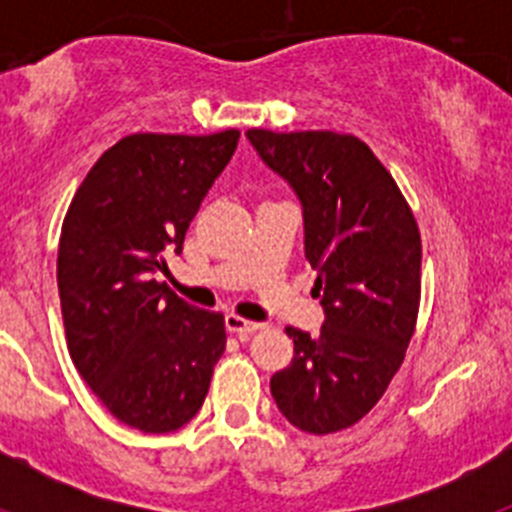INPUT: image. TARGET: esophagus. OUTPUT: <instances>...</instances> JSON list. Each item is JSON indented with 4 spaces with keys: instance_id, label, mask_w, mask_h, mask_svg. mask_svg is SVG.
Here are the masks:
<instances>
[{
    "instance_id": "34e87169",
    "label": "esophagus",
    "mask_w": 512,
    "mask_h": 512,
    "mask_svg": "<svg viewBox=\"0 0 512 512\" xmlns=\"http://www.w3.org/2000/svg\"><path fill=\"white\" fill-rule=\"evenodd\" d=\"M225 325H228L230 333H235V336H241V338H248V336H251V333H256V330L261 328L259 323H253V320L241 318V315H233V312H230L228 318H225Z\"/></svg>"
}]
</instances>
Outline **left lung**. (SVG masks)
Returning <instances> with one entry per match:
<instances>
[{"mask_svg": "<svg viewBox=\"0 0 512 512\" xmlns=\"http://www.w3.org/2000/svg\"><path fill=\"white\" fill-rule=\"evenodd\" d=\"M248 140L305 210V259L325 323L318 338L284 328L292 364L271 377L289 423L325 436L359 423L402 366L420 310L423 243L408 200L364 140L330 130Z\"/></svg>", "mask_w": 512, "mask_h": 512, "instance_id": "left-lung-1", "label": "left lung"}]
</instances>
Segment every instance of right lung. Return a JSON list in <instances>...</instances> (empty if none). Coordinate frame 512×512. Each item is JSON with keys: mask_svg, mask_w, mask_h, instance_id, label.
<instances>
[{"mask_svg": "<svg viewBox=\"0 0 512 512\" xmlns=\"http://www.w3.org/2000/svg\"><path fill=\"white\" fill-rule=\"evenodd\" d=\"M241 133H133L76 189L58 243L69 354L120 423L169 433L197 415L225 351L223 312L192 307L153 274L184 233Z\"/></svg>", "mask_w": 512, "mask_h": 512, "instance_id": "add662e5", "label": "right lung"}]
</instances>
